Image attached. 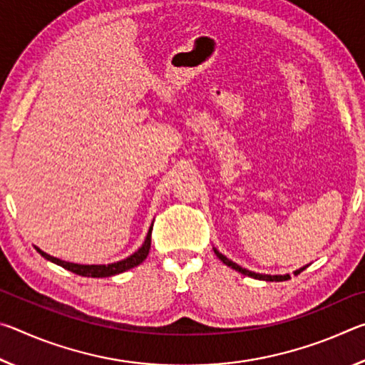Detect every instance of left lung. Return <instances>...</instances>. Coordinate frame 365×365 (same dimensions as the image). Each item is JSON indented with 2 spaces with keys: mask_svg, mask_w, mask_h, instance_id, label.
<instances>
[{
  "mask_svg": "<svg viewBox=\"0 0 365 365\" xmlns=\"http://www.w3.org/2000/svg\"><path fill=\"white\" fill-rule=\"evenodd\" d=\"M214 250V252H215V256H217L222 262H224L225 265H228V267H232L233 270H237V272H240V274H243V275H248V277H252V279H257V280H265V282H285V280H288L289 279V275L288 274H285V275H269V274H256V272H251V270H248V269H245V267H242V265H238L237 262H233L232 259H228V257H225L224 255H222V252H219L215 248H212ZM307 267V265H302L301 269H298V270H294L293 274L294 275H298V274H301L302 270H304Z\"/></svg>",
  "mask_w": 365,
  "mask_h": 365,
  "instance_id": "8db88e82",
  "label": "left lung"
}]
</instances>
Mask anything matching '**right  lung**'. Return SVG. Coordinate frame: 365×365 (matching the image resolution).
Listing matches in <instances>:
<instances>
[{
    "label": "right lung",
    "instance_id": "1",
    "mask_svg": "<svg viewBox=\"0 0 365 365\" xmlns=\"http://www.w3.org/2000/svg\"><path fill=\"white\" fill-rule=\"evenodd\" d=\"M151 230H153V224L150 227V230H148V233H146V238H145L143 245H141L140 248L133 252V255H130L125 259H122V261L110 262V264L67 262V261H63V259L49 256L48 252L41 251L38 246H35V250L38 251L40 255L46 259V261H51L54 264H58V265H61V267L73 272V274L82 275V277H93V279H103V277H113V275H117V274H122V272L137 267V265L143 262L146 256H148V252H150V248H151Z\"/></svg>",
    "mask_w": 365,
    "mask_h": 365
}]
</instances>
